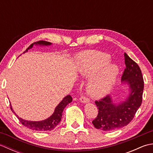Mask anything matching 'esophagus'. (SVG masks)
Segmentation results:
<instances>
[{"instance_id":"esophagus-1","label":"esophagus","mask_w":153,"mask_h":153,"mask_svg":"<svg viewBox=\"0 0 153 153\" xmlns=\"http://www.w3.org/2000/svg\"><path fill=\"white\" fill-rule=\"evenodd\" d=\"M80 101L82 102L83 103H87L89 102V99L87 98V97H85V96H82L80 97Z\"/></svg>"}]
</instances>
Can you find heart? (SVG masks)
<instances>
[{"instance_id": "heart-1", "label": "heart", "mask_w": 153, "mask_h": 153, "mask_svg": "<svg viewBox=\"0 0 153 153\" xmlns=\"http://www.w3.org/2000/svg\"><path fill=\"white\" fill-rule=\"evenodd\" d=\"M79 69L83 76H90L99 70L90 79L87 91L93 97H100L111 89L118 74V68L108 64V54L99 51H87L77 57Z\"/></svg>"}]
</instances>
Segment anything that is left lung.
I'll list each match as a JSON object with an SVG mask.
<instances>
[{
  "label": "left lung",
  "mask_w": 153,
  "mask_h": 153,
  "mask_svg": "<svg viewBox=\"0 0 153 153\" xmlns=\"http://www.w3.org/2000/svg\"><path fill=\"white\" fill-rule=\"evenodd\" d=\"M124 59L126 68L122 81L128 84L130 91L126 100L117 105L114 103L109 95L96 100L98 114L92 123L98 129L109 131L127 126L134 119L142 103L144 81L141 70L138 64L126 53Z\"/></svg>",
  "instance_id": "8db88e82"
}]
</instances>
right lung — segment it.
Returning a JSON list of instances; mask_svg holds the SVG:
<instances>
[{"label":"right lung","instance_id":"right-lung-1","mask_svg":"<svg viewBox=\"0 0 153 153\" xmlns=\"http://www.w3.org/2000/svg\"><path fill=\"white\" fill-rule=\"evenodd\" d=\"M33 45H45V46H47V45H51V43L49 42L45 41H39L37 42H35V43H32L30 47H29L26 51L24 52V53L27 52L29 49H30L32 47H33ZM72 101V98L69 95L65 97L63 99V100L58 104V106L56 107V108L54 110V113L49 118L43 120V121H38V122H33V121H27V120H23L22 118H19V117L14 112L13 110L11 104H10V108L12 111L14 112V114L17 116L18 118L19 121L24 126L27 127L29 129H32V130H35L38 131H51L54 129L58 123H60L62 116V112L65 107H66L68 104L70 103Z\"/></svg>","mask_w":153,"mask_h":153}]
</instances>
